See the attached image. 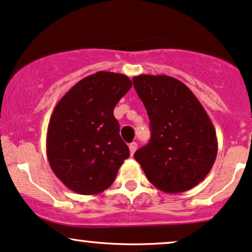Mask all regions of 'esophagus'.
<instances>
[{"instance_id":"obj_1","label":"esophagus","mask_w":252,"mask_h":252,"mask_svg":"<svg viewBox=\"0 0 252 252\" xmlns=\"http://www.w3.org/2000/svg\"><path fill=\"white\" fill-rule=\"evenodd\" d=\"M128 148H129L130 155H134V153H135L136 148H138V145H136V142H132V143H129Z\"/></svg>"}]
</instances>
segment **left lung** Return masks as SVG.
Wrapping results in <instances>:
<instances>
[{
  "label": "left lung",
  "mask_w": 252,
  "mask_h": 252,
  "mask_svg": "<svg viewBox=\"0 0 252 252\" xmlns=\"http://www.w3.org/2000/svg\"><path fill=\"white\" fill-rule=\"evenodd\" d=\"M133 84L148 113L152 138L134 158L155 188L181 193L197 186L218 154L214 126L194 94L166 75H139Z\"/></svg>",
  "instance_id": "left-lung-1"
}]
</instances>
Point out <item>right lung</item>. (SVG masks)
Masks as SVG:
<instances>
[{
    "label": "right lung",
    "mask_w": 252,
    "mask_h": 252,
    "mask_svg": "<svg viewBox=\"0 0 252 252\" xmlns=\"http://www.w3.org/2000/svg\"><path fill=\"white\" fill-rule=\"evenodd\" d=\"M130 87L126 75L97 71L70 88L55 105L47 127V158L69 190L100 193L129 158L113 110Z\"/></svg>",
    "instance_id": "1"
}]
</instances>
